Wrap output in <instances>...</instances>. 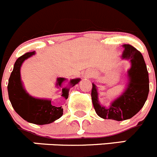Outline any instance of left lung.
<instances>
[{
	"instance_id": "1",
	"label": "left lung",
	"mask_w": 157,
	"mask_h": 157,
	"mask_svg": "<svg viewBox=\"0 0 157 157\" xmlns=\"http://www.w3.org/2000/svg\"><path fill=\"white\" fill-rule=\"evenodd\" d=\"M122 58L129 60L131 67L128 71L129 83L125 91L106 108L98 100L97 86L92 83L91 98L96 113L103 119L122 121L130 119L144 106L148 97L150 86L147 65L143 55L134 47L124 44Z\"/></svg>"
}]
</instances>
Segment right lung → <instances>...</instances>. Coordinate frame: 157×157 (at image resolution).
I'll return each instance as SVG.
<instances>
[{"label": "right lung", "instance_id": "add662e5", "mask_svg": "<svg viewBox=\"0 0 157 157\" xmlns=\"http://www.w3.org/2000/svg\"><path fill=\"white\" fill-rule=\"evenodd\" d=\"M35 54L33 52L26 53L16 60L13 71L10 76L7 85L9 100L12 106L18 115L23 119L31 124L37 125L51 124L59 119L63 115L62 106H53L51 100L46 99L34 98L29 95L23 87L21 80V67L23 62ZM65 78L57 79V86H61ZM80 79H73L70 81L71 86L79 83ZM62 97L65 99L69 96V88L62 89Z\"/></svg>", "mask_w": 157, "mask_h": 157}]
</instances>
